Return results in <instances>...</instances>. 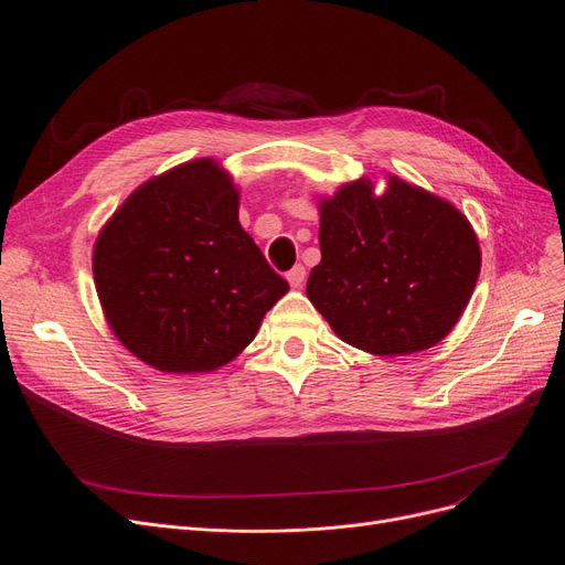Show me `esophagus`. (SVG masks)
I'll list each match as a JSON object with an SVG mask.
<instances>
[{
	"mask_svg": "<svg viewBox=\"0 0 565 565\" xmlns=\"http://www.w3.org/2000/svg\"><path fill=\"white\" fill-rule=\"evenodd\" d=\"M305 277H307L305 265H295L292 270L286 275V279H288V284H290L292 288H300V286L305 284Z\"/></svg>",
	"mask_w": 565,
	"mask_h": 565,
	"instance_id": "34e87169",
	"label": "esophagus"
}]
</instances>
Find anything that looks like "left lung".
I'll return each instance as SVG.
<instances>
[{"label":"left lung","instance_id":"1","mask_svg":"<svg viewBox=\"0 0 565 565\" xmlns=\"http://www.w3.org/2000/svg\"><path fill=\"white\" fill-rule=\"evenodd\" d=\"M318 211L320 263L307 295L341 341L394 358L433 348L456 328L481 249L454 203L398 175L375 196L364 175Z\"/></svg>","mask_w":565,"mask_h":565}]
</instances>
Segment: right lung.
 I'll list each match as a JSON object with an SVG mask.
<instances>
[{
  "instance_id": "1",
  "label": "right lung",
  "mask_w": 565,
  "mask_h": 565,
  "mask_svg": "<svg viewBox=\"0 0 565 565\" xmlns=\"http://www.w3.org/2000/svg\"><path fill=\"white\" fill-rule=\"evenodd\" d=\"M241 194L211 158L139 185L98 233L94 281L111 332L162 373L235 360L288 292L237 222Z\"/></svg>"
}]
</instances>
